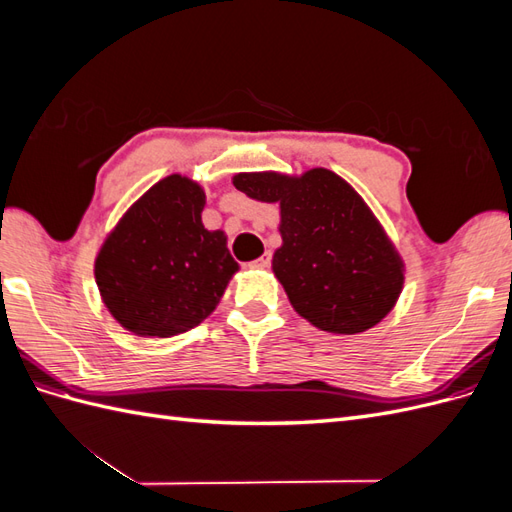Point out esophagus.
I'll list each match as a JSON object with an SVG mask.
<instances>
[{
	"instance_id": "1",
	"label": "esophagus",
	"mask_w": 512,
	"mask_h": 512,
	"mask_svg": "<svg viewBox=\"0 0 512 512\" xmlns=\"http://www.w3.org/2000/svg\"><path fill=\"white\" fill-rule=\"evenodd\" d=\"M269 265H271V252H265L258 260L252 262L254 269H269Z\"/></svg>"
}]
</instances>
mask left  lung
I'll return each instance as SVG.
<instances>
[{
  "label": "left lung",
  "mask_w": 512,
  "mask_h": 512,
  "mask_svg": "<svg viewBox=\"0 0 512 512\" xmlns=\"http://www.w3.org/2000/svg\"><path fill=\"white\" fill-rule=\"evenodd\" d=\"M232 185L280 205L282 245L271 267L294 312L335 335L363 333L389 316L404 288V258L346 179L318 166L301 175L237 173Z\"/></svg>",
  "instance_id": "obj_1"
}]
</instances>
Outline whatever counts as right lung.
Masks as SVG:
<instances>
[{
    "label": "right lung",
    "mask_w": 512,
    "mask_h": 512,
    "mask_svg": "<svg viewBox=\"0 0 512 512\" xmlns=\"http://www.w3.org/2000/svg\"><path fill=\"white\" fill-rule=\"evenodd\" d=\"M203 185L179 173L153 183L121 215L96 254L102 303L138 337L194 329L239 271L224 230H207Z\"/></svg>",
    "instance_id": "1"
}]
</instances>
